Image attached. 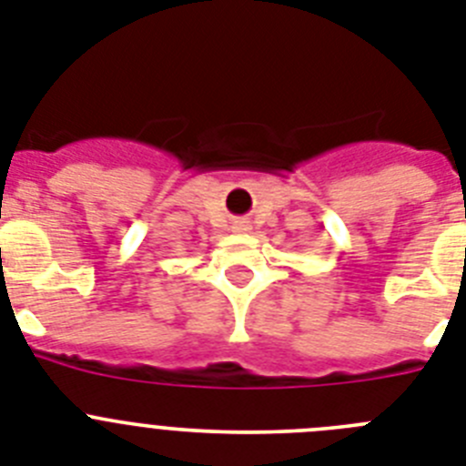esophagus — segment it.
<instances>
[{
    "label": "esophagus",
    "instance_id": "esophagus-1",
    "mask_svg": "<svg viewBox=\"0 0 466 466\" xmlns=\"http://www.w3.org/2000/svg\"><path fill=\"white\" fill-rule=\"evenodd\" d=\"M232 229H234V232H248L250 225H248V220H234Z\"/></svg>",
    "mask_w": 466,
    "mask_h": 466
}]
</instances>
